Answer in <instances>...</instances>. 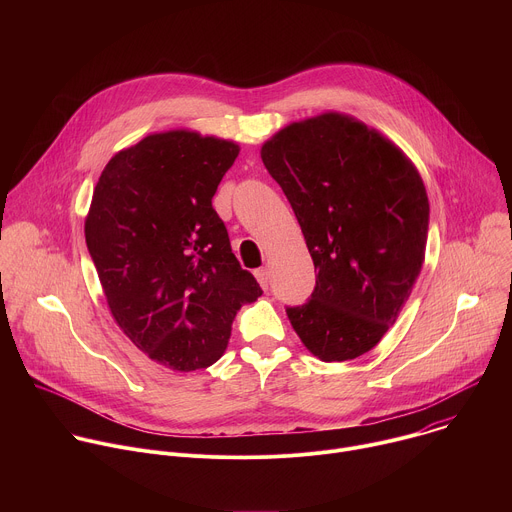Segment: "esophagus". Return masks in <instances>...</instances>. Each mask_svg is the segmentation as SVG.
Segmentation results:
<instances>
[{"instance_id": "1", "label": "esophagus", "mask_w": 512, "mask_h": 512, "mask_svg": "<svg viewBox=\"0 0 512 512\" xmlns=\"http://www.w3.org/2000/svg\"><path fill=\"white\" fill-rule=\"evenodd\" d=\"M255 277H257V281H259V285H261L263 289L269 287V269H267V267L255 269Z\"/></svg>"}]
</instances>
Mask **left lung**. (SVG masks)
Here are the masks:
<instances>
[{
    "label": "left lung",
    "instance_id": "obj_1",
    "mask_svg": "<svg viewBox=\"0 0 512 512\" xmlns=\"http://www.w3.org/2000/svg\"><path fill=\"white\" fill-rule=\"evenodd\" d=\"M261 160L318 269L312 300L287 308L291 326L324 362L369 352L425 261L429 202L415 164L379 129L338 111L285 125L261 145Z\"/></svg>",
    "mask_w": 512,
    "mask_h": 512
}]
</instances>
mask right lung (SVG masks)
I'll return each instance as SVG.
<instances>
[{"instance_id":"1","label":"right lung","mask_w":512,"mask_h":512,"mask_svg":"<svg viewBox=\"0 0 512 512\" xmlns=\"http://www.w3.org/2000/svg\"><path fill=\"white\" fill-rule=\"evenodd\" d=\"M239 152L233 139L192 129L145 135L107 162L85 218L113 320L178 373L221 358L239 308L263 294L212 208Z\"/></svg>"}]
</instances>
